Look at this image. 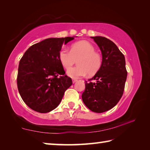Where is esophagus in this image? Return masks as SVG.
Returning <instances> with one entry per match:
<instances>
[{"label": "esophagus", "mask_w": 150, "mask_h": 150, "mask_svg": "<svg viewBox=\"0 0 150 150\" xmlns=\"http://www.w3.org/2000/svg\"><path fill=\"white\" fill-rule=\"evenodd\" d=\"M77 81V79H72V82H73V83H76Z\"/></svg>", "instance_id": "esophagus-1"}]
</instances>
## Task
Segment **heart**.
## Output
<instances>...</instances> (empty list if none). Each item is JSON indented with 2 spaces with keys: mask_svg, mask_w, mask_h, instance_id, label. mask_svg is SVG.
I'll return each instance as SVG.
<instances>
[{
  "mask_svg": "<svg viewBox=\"0 0 150 150\" xmlns=\"http://www.w3.org/2000/svg\"><path fill=\"white\" fill-rule=\"evenodd\" d=\"M95 47L87 41L78 42L73 44L71 51L63 49L60 51L59 59L63 67L69 69L77 60V66L67 71V75L73 79H78L88 75H94L102 64V57L95 52Z\"/></svg>",
  "mask_w": 150,
  "mask_h": 150,
  "instance_id": "1",
  "label": "heart"
}]
</instances>
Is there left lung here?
Returning a JSON list of instances; mask_svg holds the SVG:
<instances>
[{
  "instance_id": "left-lung-1",
  "label": "left lung",
  "mask_w": 150,
  "mask_h": 150,
  "mask_svg": "<svg viewBox=\"0 0 150 150\" xmlns=\"http://www.w3.org/2000/svg\"><path fill=\"white\" fill-rule=\"evenodd\" d=\"M102 54V64L94 77L86 81L82 99L91 111L101 113L112 108L123 95L127 77L126 62L116 45L103 36L91 37Z\"/></svg>"
}]
</instances>
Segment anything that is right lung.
<instances>
[{
    "label": "right lung",
    "mask_w": 150,
    "mask_h": 150,
    "mask_svg": "<svg viewBox=\"0 0 150 150\" xmlns=\"http://www.w3.org/2000/svg\"><path fill=\"white\" fill-rule=\"evenodd\" d=\"M73 37L52 38L27 50L18 66L17 86L22 100L30 108L47 113L59 105L72 80L65 75L59 59L63 44ZM59 74L63 76L59 78Z\"/></svg>",
    "instance_id": "1"
}]
</instances>
